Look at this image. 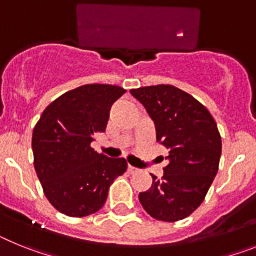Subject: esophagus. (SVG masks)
<instances>
[{
  "label": "esophagus",
  "instance_id": "esophagus-1",
  "mask_svg": "<svg viewBox=\"0 0 256 256\" xmlns=\"http://www.w3.org/2000/svg\"><path fill=\"white\" fill-rule=\"evenodd\" d=\"M128 171L130 172V174H134V172H136V171H138V168H134V166L128 165Z\"/></svg>",
  "mask_w": 256,
  "mask_h": 256
}]
</instances>
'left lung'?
<instances>
[{"instance_id": "obj_1", "label": "left lung", "mask_w": 256, "mask_h": 256, "mask_svg": "<svg viewBox=\"0 0 256 256\" xmlns=\"http://www.w3.org/2000/svg\"><path fill=\"white\" fill-rule=\"evenodd\" d=\"M154 121L157 142L168 150L164 175L152 174L139 201L152 218L178 222L201 205L219 168L222 136L204 104L172 85L131 88Z\"/></svg>"}]
</instances>
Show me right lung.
I'll return each instance as SVG.
<instances>
[{"mask_svg": "<svg viewBox=\"0 0 256 256\" xmlns=\"http://www.w3.org/2000/svg\"><path fill=\"white\" fill-rule=\"evenodd\" d=\"M116 85L88 84L66 91L46 106L32 135L34 170L46 198L62 214L88 216L100 210L110 184L128 168L91 148L106 131L112 104L125 94Z\"/></svg>", "mask_w": 256, "mask_h": 256, "instance_id": "1", "label": "right lung"}]
</instances>
